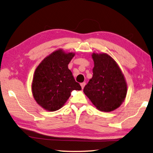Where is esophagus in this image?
Wrapping results in <instances>:
<instances>
[{"label": "esophagus", "mask_w": 153, "mask_h": 153, "mask_svg": "<svg viewBox=\"0 0 153 153\" xmlns=\"http://www.w3.org/2000/svg\"><path fill=\"white\" fill-rule=\"evenodd\" d=\"M85 82H83V83H81V86H82V89L84 88V87H85Z\"/></svg>", "instance_id": "1"}]
</instances>
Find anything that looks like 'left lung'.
Masks as SVG:
<instances>
[{"label": "left lung", "instance_id": "1", "mask_svg": "<svg viewBox=\"0 0 153 153\" xmlns=\"http://www.w3.org/2000/svg\"><path fill=\"white\" fill-rule=\"evenodd\" d=\"M94 61L93 77L83 92L96 108L102 112L118 108L124 100L127 84L118 65L105 53L92 54Z\"/></svg>", "mask_w": 153, "mask_h": 153}]
</instances>
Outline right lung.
<instances>
[{
  "label": "right lung",
  "mask_w": 153,
  "mask_h": 153,
  "mask_svg": "<svg viewBox=\"0 0 153 153\" xmlns=\"http://www.w3.org/2000/svg\"><path fill=\"white\" fill-rule=\"evenodd\" d=\"M59 49L48 55L39 65L32 82V93L38 105L48 111L62 107L74 90H81L68 65L74 56Z\"/></svg>",
  "instance_id": "add662e5"
}]
</instances>
